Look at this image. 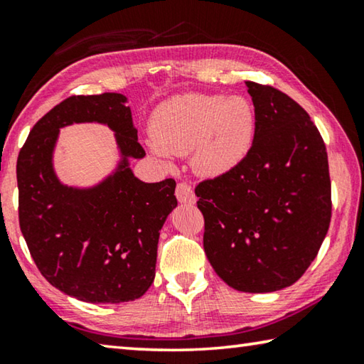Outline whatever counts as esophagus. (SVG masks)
<instances>
[{
    "label": "esophagus",
    "mask_w": 364,
    "mask_h": 364,
    "mask_svg": "<svg viewBox=\"0 0 364 364\" xmlns=\"http://www.w3.org/2000/svg\"><path fill=\"white\" fill-rule=\"evenodd\" d=\"M175 194H176V199L180 200V203H183V204H194L196 203V194L193 191L191 184L180 181V183L176 184Z\"/></svg>",
    "instance_id": "34e87169"
}]
</instances>
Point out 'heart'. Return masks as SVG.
<instances>
[{
	"label": "heart",
	"mask_w": 364,
	"mask_h": 364,
	"mask_svg": "<svg viewBox=\"0 0 364 364\" xmlns=\"http://www.w3.org/2000/svg\"><path fill=\"white\" fill-rule=\"evenodd\" d=\"M256 112L240 95L184 94L157 108L152 118V151L160 157L191 154L194 170L220 176L250 154Z\"/></svg>",
	"instance_id": "b5f03b06"
}]
</instances>
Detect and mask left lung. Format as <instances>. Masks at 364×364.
Returning a JSON list of instances; mask_svg holds the SVG:
<instances>
[{
	"mask_svg": "<svg viewBox=\"0 0 364 364\" xmlns=\"http://www.w3.org/2000/svg\"><path fill=\"white\" fill-rule=\"evenodd\" d=\"M256 112L250 154L233 170L196 184L204 251L238 291L290 287L314 261L332 217L326 144L301 105L246 80Z\"/></svg>",
	"mask_w": 364,
	"mask_h": 364,
	"instance_id": "1",
	"label": "left lung"
}]
</instances>
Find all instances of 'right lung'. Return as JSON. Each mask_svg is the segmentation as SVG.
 <instances>
[{
  "label": "right lung",
  "mask_w": 364,
  "mask_h": 364,
  "mask_svg": "<svg viewBox=\"0 0 364 364\" xmlns=\"http://www.w3.org/2000/svg\"><path fill=\"white\" fill-rule=\"evenodd\" d=\"M121 94L71 95L33 126L17 157L19 225L33 262L58 290L87 303H123L152 285L160 230L176 207L173 178L144 183L128 168L142 159ZM97 120L117 132L120 168L92 190L57 181L50 154L63 125Z\"/></svg>",
  "instance_id": "obj_1"
}]
</instances>
